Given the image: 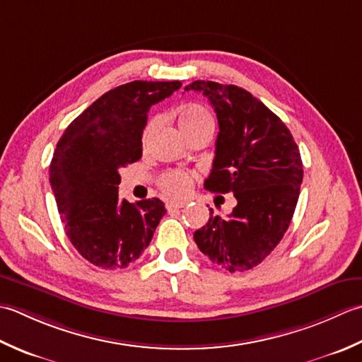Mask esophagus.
Wrapping results in <instances>:
<instances>
[{
  "instance_id": "34e87169",
  "label": "esophagus",
  "mask_w": 362,
  "mask_h": 362,
  "mask_svg": "<svg viewBox=\"0 0 362 362\" xmlns=\"http://www.w3.org/2000/svg\"><path fill=\"white\" fill-rule=\"evenodd\" d=\"M186 204H187V202H182V200H170V202H167V208L168 209H181Z\"/></svg>"
}]
</instances>
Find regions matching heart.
Segmentation results:
<instances>
[{
  "mask_svg": "<svg viewBox=\"0 0 362 362\" xmlns=\"http://www.w3.org/2000/svg\"><path fill=\"white\" fill-rule=\"evenodd\" d=\"M159 120H160L159 117H153V119H150V122L146 123V127L144 129V142L150 137L153 129L158 127ZM178 123H180L181 131L186 134V132L192 129H197L202 127H212V117L208 112V109H204L203 106L192 105L181 110ZM192 182H194V176L184 170L165 172L159 178L160 189L167 192L168 195H175V197L186 195L192 186Z\"/></svg>",
  "mask_w": 362,
  "mask_h": 362,
  "instance_id": "1",
  "label": "heart"
}]
</instances>
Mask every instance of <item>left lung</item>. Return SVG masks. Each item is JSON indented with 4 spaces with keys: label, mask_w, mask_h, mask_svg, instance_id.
Returning a JSON list of instances; mask_svg holds the SVG:
<instances>
[{
    "label": "left lung",
    "mask_w": 362,
    "mask_h": 362,
    "mask_svg": "<svg viewBox=\"0 0 362 362\" xmlns=\"http://www.w3.org/2000/svg\"><path fill=\"white\" fill-rule=\"evenodd\" d=\"M184 90L208 97L218 120L216 158L204 187L233 192L238 200L228 218L209 209V222L194 239L222 269L250 270L289 228L303 181L300 150L281 119L242 87L194 81Z\"/></svg>",
    "instance_id": "obj_1"
}]
</instances>
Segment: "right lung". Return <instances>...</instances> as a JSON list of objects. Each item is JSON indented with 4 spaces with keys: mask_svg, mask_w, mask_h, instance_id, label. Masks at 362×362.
Wrapping results in <instances>:
<instances>
[{
    "mask_svg": "<svg viewBox=\"0 0 362 362\" xmlns=\"http://www.w3.org/2000/svg\"><path fill=\"white\" fill-rule=\"evenodd\" d=\"M180 81H132L106 92L59 139L49 184L73 247L97 267L119 270L150 245L165 206L159 198L119 200L120 168L142 158V132L153 105Z\"/></svg>",
    "mask_w": 362,
    "mask_h": 362,
    "instance_id": "obj_1",
    "label": "right lung"
}]
</instances>
